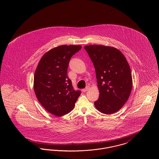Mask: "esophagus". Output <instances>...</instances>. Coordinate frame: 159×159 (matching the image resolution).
I'll return each instance as SVG.
<instances>
[{
    "instance_id": "1",
    "label": "esophagus",
    "mask_w": 159,
    "mask_h": 159,
    "mask_svg": "<svg viewBox=\"0 0 159 159\" xmlns=\"http://www.w3.org/2000/svg\"><path fill=\"white\" fill-rule=\"evenodd\" d=\"M89 89H90V87L89 86H87L84 89H83V92H86V91H88Z\"/></svg>"
}]
</instances>
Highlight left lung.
<instances>
[{
	"label": "left lung",
	"instance_id": "obj_1",
	"mask_svg": "<svg viewBox=\"0 0 159 159\" xmlns=\"http://www.w3.org/2000/svg\"><path fill=\"white\" fill-rule=\"evenodd\" d=\"M94 66L99 98L94 102L101 113L118 111L127 101L132 89L130 66L117 49L103 45L84 46Z\"/></svg>",
	"mask_w": 159,
	"mask_h": 159
}]
</instances>
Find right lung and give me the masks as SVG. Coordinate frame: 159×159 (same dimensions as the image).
Instances as JSON below:
<instances>
[{"instance_id":"right-lung-1","label":"right lung","mask_w":159,"mask_h":159,"mask_svg":"<svg viewBox=\"0 0 159 159\" xmlns=\"http://www.w3.org/2000/svg\"><path fill=\"white\" fill-rule=\"evenodd\" d=\"M81 45H61L51 49L40 59L35 72L34 88L46 110L57 116L70 113L81 92L75 91L67 76L71 57Z\"/></svg>"}]
</instances>
